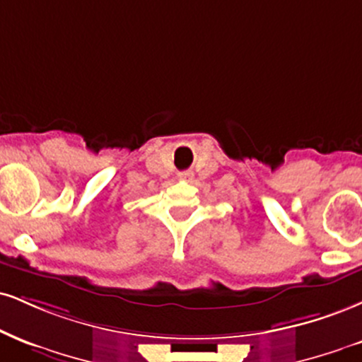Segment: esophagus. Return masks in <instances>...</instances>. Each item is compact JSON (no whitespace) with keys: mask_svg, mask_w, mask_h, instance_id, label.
Returning <instances> with one entry per match:
<instances>
[{"mask_svg":"<svg viewBox=\"0 0 362 362\" xmlns=\"http://www.w3.org/2000/svg\"><path fill=\"white\" fill-rule=\"evenodd\" d=\"M178 178H180V180H190V178H192V173H190V172H180V173H178Z\"/></svg>","mask_w":362,"mask_h":362,"instance_id":"obj_1","label":"esophagus"}]
</instances>
